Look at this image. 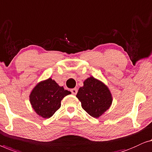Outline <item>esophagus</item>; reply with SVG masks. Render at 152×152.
Here are the masks:
<instances>
[{"mask_svg": "<svg viewBox=\"0 0 152 152\" xmlns=\"http://www.w3.org/2000/svg\"><path fill=\"white\" fill-rule=\"evenodd\" d=\"M71 91H72V93L74 95H76V94H77V92H78V89H77L76 88L72 89H71Z\"/></svg>", "mask_w": 152, "mask_h": 152, "instance_id": "obj_1", "label": "esophagus"}]
</instances>
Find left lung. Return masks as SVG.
Listing matches in <instances>:
<instances>
[{
	"mask_svg": "<svg viewBox=\"0 0 152 152\" xmlns=\"http://www.w3.org/2000/svg\"><path fill=\"white\" fill-rule=\"evenodd\" d=\"M76 97L87 114L94 118H99L112 104L113 97L108 87L94 77L90 76L83 82Z\"/></svg>",
	"mask_w": 152,
	"mask_h": 152,
	"instance_id": "1",
	"label": "left lung"
}]
</instances>
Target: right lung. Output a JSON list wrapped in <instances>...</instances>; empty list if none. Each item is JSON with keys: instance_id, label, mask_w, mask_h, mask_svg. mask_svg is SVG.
I'll return each mask as SVG.
<instances>
[{"instance_id": "obj_1", "label": "right lung", "mask_w": 152, "mask_h": 152, "mask_svg": "<svg viewBox=\"0 0 152 152\" xmlns=\"http://www.w3.org/2000/svg\"><path fill=\"white\" fill-rule=\"evenodd\" d=\"M71 94L51 78L38 83L29 94V101L38 116L50 118L61 107L63 98Z\"/></svg>"}]
</instances>
